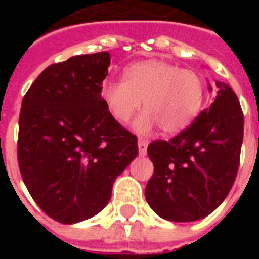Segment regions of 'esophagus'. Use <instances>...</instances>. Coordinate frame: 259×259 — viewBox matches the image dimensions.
<instances>
[{
  "label": "esophagus",
  "instance_id": "1",
  "mask_svg": "<svg viewBox=\"0 0 259 259\" xmlns=\"http://www.w3.org/2000/svg\"><path fill=\"white\" fill-rule=\"evenodd\" d=\"M139 152H140V155H146L147 154V146H148V143L144 139H139Z\"/></svg>",
  "mask_w": 259,
  "mask_h": 259
}]
</instances>
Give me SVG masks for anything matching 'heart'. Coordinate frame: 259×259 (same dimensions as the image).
<instances>
[{"instance_id": "1", "label": "heart", "mask_w": 259, "mask_h": 259, "mask_svg": "<svg viewBox=\"0 0 259 259\" xmlns=\"http://www.w3.org/2000/svg\"><path fill=\"white\" fill-rule=\"evenodd\" d=\"M205 97L200 74L159 59L130 65L123 81H105L101 98L119 123H127L140 109L135 129L147 135L157 126L163 135L174 136L186 130L198 116Z\"/></svg>"}]
</instances>
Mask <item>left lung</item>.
I'll use <instances>...</instances> for the list:
<instances>
[{"instance_id":"8db88e82","label":"left lung","mask_w":259,"mask_h":259,"mask_svg":"<svg viewBox=\"0 0 259 259\" xmlns=\"http://www.w3.org/2000/svg\"><path fill=\"white\" fill-rule=\"evenodd\" d=\"M209 109L174 139L155 140L147 152L154 174L146 200L157 215L172 222H193L222 204L239 170L244 115L228 84L217 81Z\"/></svg>"}]
</instances>
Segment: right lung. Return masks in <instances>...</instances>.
Instances as JSON below:
<instances>
[{
	"mask_svg": "<svg viewBox=\"0 0 259 259\" xmlns=\"http://www.w3.org/2000/svg\"><path fill=\"white\" fill-rule=\"evenodd\" d=\"M109 64V53H97L50 65L22 100L20 175L57 222H81L102 211L115 179L139 152L137 137L101 98Z\"/></svg>",
	"mask_w": 259,
	"mask_h": 259,
	"instance_id": "add662e5",
	"label": "right lung"
}]
</instances>
